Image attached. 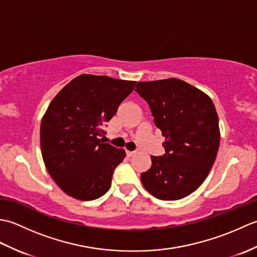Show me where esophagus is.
<instances>
[{
  "label": "esophagus",
  "mask_w": 257,
  "mask_h": 257,
  "mask_svg": "<svg viewBox=\"0 0 257 257\" xmlns=\"http://www.w3.org/2000/svg\"><path fill=\"white\" fill-rule=\"evenodd\" d=\"M125 154H127L128 157H133L136 154V151H129V150H127V151H125Z\"/></svg>",
  "instance_id": "1"
}]
</instances>
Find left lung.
<instances>
[{
	"label": "left lung",
	"instance_id": "1",
	"mask_svg": "<svg viewBox=\"0 0 257 257\" xmlns=\"http://www.w3.org/2000/svg\"><path fill=\"white\" fill-rule=\"evenodd\" d=\"M136 91L149 103L166 139V154L151 157V168L141 173V182L157 199L185 198L203 183L219 150L214 103L205 92L177 78L140 81Z\"/></svg>",
	"mask_w": 257,
	"mask_h": 257
}]
</instances>
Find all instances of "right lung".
<instances>
[{
	"instance_id": "right-lung-1",
	"label": "right lung",
	"mask_w": 257,
	"mask_h": 257,
	"mask_svg": "<svg viewBox=\"0 0 257 257\" xmlns=\"http://www.w3.org/2000/svg\"><path fill=\"white\" fill-rule=\"evenodd\" d=\"M136 81L83 74L54 97L41 123V150L48 173L74 199L100 198L125 152L105 144L102 125Z\"/></svg>"
}]
</instances>
